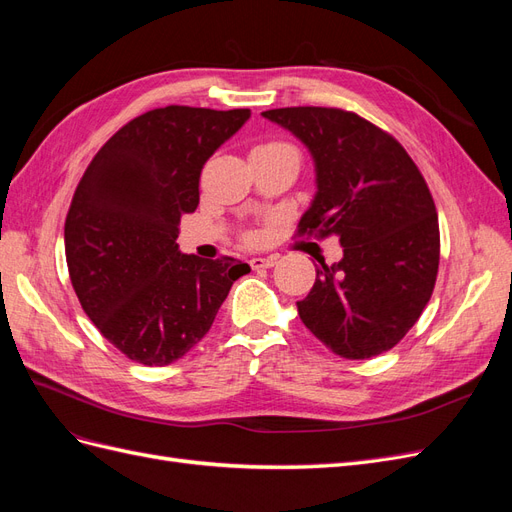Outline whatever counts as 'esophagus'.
<instances>
[{
    "label": "esophagus",
    "instance_id": "obj_1",
    "mask_svg": "<svg viewBox=\"0 0 512 512\" xmlns=\"http://www.w3.org/2000/svg\"><path fill=\"white\" fill-rule=\"evenodd\" d=\"M275 256H267V258H252L250 260V267L254 269V271H260V269H271L273 265H275Z\"/></svg>",
    "mask_w": 512,
    "mask_h": 512
}]
</instances>
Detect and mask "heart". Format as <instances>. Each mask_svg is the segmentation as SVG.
<instances>
[{
  "label": "heart",
  "instance_id": "heart-1",
  "mask_svg": "<svg viewBox=\"0 0 512 512\" xmlns=\"http://www.w3.org/2000/svg\"><path fill=\"white\" fill-rule=\"evenodd\" d=\"M256 149H294L292 145H288V143H282V141H271V143H265V145H258ZM245 241H256L258 239V235L256 232H245Z\"/></svg>",
  "mask_w": 512,
  "mask_h": 512
}]
</instances>
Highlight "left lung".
<instances>
[{"label": "left lung", "mask_w": 512, "mask_h": 512, "mask_svg": "<svg viewBox=\"0 0 512 512\" xmlns=\"http://www.w3.org/2000/svg\"><path fill=\"white\" fill-rule=\"evenodd\" d=\"M262 117L312 151L318 192L299 235L339 237L344 258L316 269L297 301L305 327L342 359L397 346L431 299L440 226L421 170L395 136L352 111L288 106Z\"/></svg>", "instance_id": "left-lung-1"}]
</instances>
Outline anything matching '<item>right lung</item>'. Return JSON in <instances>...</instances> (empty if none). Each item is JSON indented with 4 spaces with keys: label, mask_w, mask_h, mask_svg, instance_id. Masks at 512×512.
<instances>
[{
    "label": "right lung",
    "mask_w": 512,
    "mask_h": 512,
    "mask_svg": "<svg viewBox=\"0 0 512 512\" xmlns=\"http://www.w3.org/2000/svg\"><path fill=\"white\" fill-rule=\"evenodd\" d=\"M250 108L170 104L134 117L89 162L66 215L72 288L128 359L170 365L207 335L245 262L181 254L179 220L198 207L205 162Z\"/></svg>",
    "instance_id": "1"
}]
</instances>
